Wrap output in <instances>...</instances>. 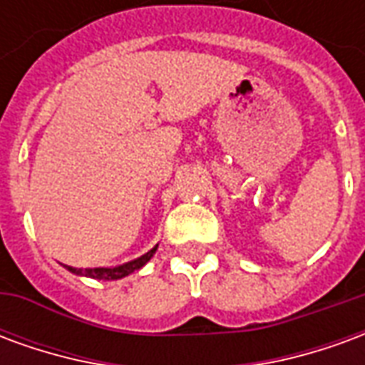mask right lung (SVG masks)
<instances>
[{
    "mask_svg": "<svg viewBox=\"0 0 365 365\" xmlns=\"http://www.w3.org/2000/svg\"><path fill=\"white\" fill-rule=\"evenodd\" d=\"M156 248L158 246H154L150 252H146L140 258H136L133 262H127V264H123V266H117V268H72V266H66L70 272H74L78 275H88V277H93V279H120V277H125V275L133 274L135 269H140L146 264V262L150 260L154 252H156Z\"/></svg>",
    "mask_w": 365,
    "mask_h": 365,
    "instance_id": "obj_1",
    "label": "right lung"
}]
</instances>
